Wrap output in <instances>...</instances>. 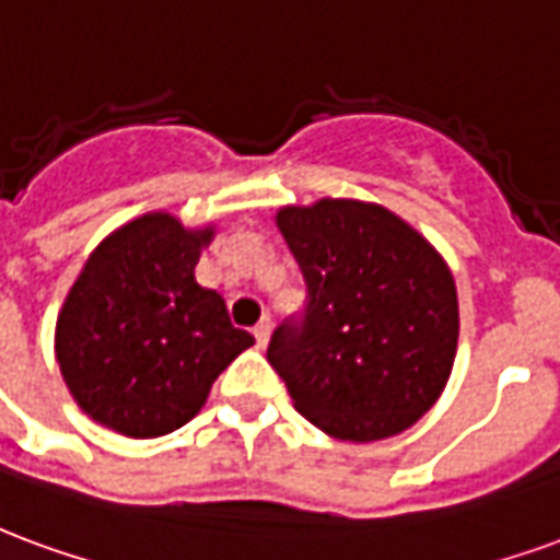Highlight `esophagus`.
<instances>
[{
	"mask_svg": "<svg viewBox=\"0 0 560 560\" xmlns=\"http://www.w3.org/2000/svg\"><path fill=\"white\" fill-rule=\"evenodd\" d=\"M253 337H256V342L265 349V342H268V337H271V316H262V319L256 322V328H253Z\"/></svg>",
	"mask_w": 560,
	"mask_h": 560,
	"instance_id": "34e87169",
	"label": "esophagus"
}]
</instances>
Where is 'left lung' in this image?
Segmentation results:
<instances>
[{"mask_svg": "<svg viewBox=\"0 0 560 560\" xmlns=\"http://www.w3.org/2000/svg\"><path fill=\"white\" fill-rule=\"evenodd\" d=\"M277 226L307 285L268 364L304 418L342 442L409 430L451 378L459 304L447 262L394 211L358 199L285 206Z\"/></svg>", "mask_w": 560, "mask_h": 560, "instance_id": "obj_1", "label": "left lung"}]
</instances>
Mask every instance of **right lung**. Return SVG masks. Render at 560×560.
Listing matches in <instances>:
<instances>
[{
    "label": "right lung",
    "instance_id": "obj_1",
    "mask_svg": "<svg viewBox=\"0 0 560 560\" xmlns=\"http://www.w3.org/2000/svg\"><path fill=\"white\" fill-rule=\"evenodd\" d=\"M214 230L151 211L97 244L56 322V361L77 406L128 439L185 427L253 337L196 283Z\"/></svg>",
    "mask_w": 560,
    "mask_h": 560
}]
</instances>
